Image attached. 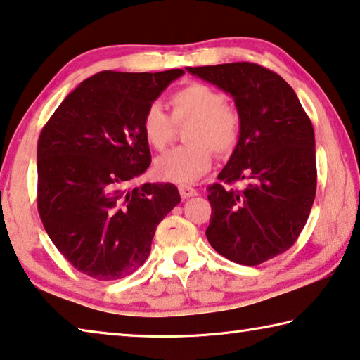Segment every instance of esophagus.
<instances>
[{
  "label": "esophagus",
  "mask_w": 360,
  "mask_h": 360,
  "mask_svg": "<svg viewBox=\"0 0 360 360\" xmlns=\"http://www.w3.org/2000/svg\"><path fill=\"white\" fill-rule=\"evenodd\" d=\"M179 191H180V196L184 199L196 196V188H193L191 185H179Z\"/></svg>",
  "instance_id": "obj_1"
}]
</instances>
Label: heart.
<instances>
[{
	"label": "heart",
	"mask_w": 360,
	"mask_h": 360,
	"mask_svg": "<svg viewBox=\"0 0 360 360\" xmlns=\"http://www.w3.org/2000/svg\"><path fill=\"white\" fill-rule=\"evenodd\" d=\"M226 96L202 82H190L169 98L170 116L159 105H150L141 120V131L155 150L172 141L175 124H188V145L176 146L158 158L156 170L164 180L191 184L207 172L214 153L228 156L240 139V116L226 103Z\"/></svg>",
	"instance_id": "obj_1"
}]
</instances>
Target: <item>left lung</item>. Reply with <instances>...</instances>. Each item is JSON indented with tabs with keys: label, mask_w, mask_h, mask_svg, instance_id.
Instances as JSON below:
<instances>
[{
	"label": "left lung",
	"mask_w": 360,
	"mask_h": 360,
	"mask_svg": "<svg viewBox=\"0 0 360 360\" xmlns=\"http://www.w3.org/2000/svg\"><path fill=\"white\" fill-rule=\"evenodd\" d=\"M234 98L240 139L219 180L244 190L207 188L205 236L234 263L255 266L295 244L316 198V141L295 91L278 73L250 62L186 67Z\"/></svg>",
	"instance_id": "obj_1"
}]
</instances>
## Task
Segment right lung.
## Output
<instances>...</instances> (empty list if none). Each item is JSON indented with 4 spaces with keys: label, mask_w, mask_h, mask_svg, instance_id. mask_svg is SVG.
<instances>
[{
    "label": "right lung",
    "mask_w": 360,
    "mask_h": 360,
    "mask_svg": "<svg viewBox=\"0 0 360 360\" xmlns=\"http://www.w3.org/2000/svg\"><path fill=\"white\" fill-rule=\"evenodd\" d=\"M184 70L100 72L65 97L38 140V212L47 236L89 278L132 274L180 202L172 184H127L150 167L146 108Z\"/></svg>",
    "instance_id": "obj_1"
}]
</instances>
